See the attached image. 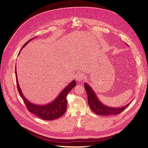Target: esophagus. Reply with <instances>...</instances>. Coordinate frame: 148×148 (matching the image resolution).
Returning <instances> with one entry per match:
<instances>
[{
    "mask_svg": "<svg viewBox=\"0 0 148 148\" xmlns=\"http://www.w3.org/2000/svg\"><path fill=\"white\" fill-rule=\"evenodd\" d=\"M84 78V75L83 73H79L77 75V79L79 81H83Z\"/></svg>",
    "mask_w": 148,
    "mask_h": 148,
    "instance_id": "1",
    "label": "esophagus"
}]
</instances>
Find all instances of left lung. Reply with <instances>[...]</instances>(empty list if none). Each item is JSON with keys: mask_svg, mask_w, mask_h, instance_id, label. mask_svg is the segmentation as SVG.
I'll return each instance as SVG.
<instances>
[{"mask_svg": "<svg viewBox=\"0 0 148 148\" xmlns=\"http://www.w3.org/2000/svg\"><path fill=\"white\" fill-rule=\"evenodd\" d=\"M84 86L88 95V102L89 106L93 112L97 115L106 116L117 115L123 111L130 104V102L126 106L121 107H117V108L108 107L103 104L99 100L95 92H94L93 89L88 83H85Z\"/></svg>", "mask_w": 148, "mask_h": 148, "instance_id": "left-lung-1", "label": "left lung"}]
</instances>
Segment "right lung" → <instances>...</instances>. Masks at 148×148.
<instances>
[{"mask_svg":"<svg viewBox=\"0 0 148 148\" xmlns=\"http://www.w3.org/2000/svg\"><path fill=\"white\" fill-rule=\"evenodd\" d=\"M32 39H33V38L31 39L27 42H26L22 48H23V47H25L26 44H28V42H29ZM19 54L20 52L18 53V55ZM15 75L18 90L20 95L22 99H23L28 111L30 112L31 113L34 114L35 115H36L37 117L44 120H54L57 118L60 117L61 116H62L65 114L67 106L66 96L69 94V92L71 90V89L75 87L76 84H77L75 80H73L70 83L67 85V86L64 88V90L61 91V92L59 94V95L57 97L56 99H54L53 101L46 105H37L33 104V103H31L28 100L26 99L25 97L24 96L23 92H21V90L18 84V82L17 79L16 67Z\"/></svg>","mask_w":148,"mask_h":148,"instance_id":"right-lung-1","label":"right lung"}]
</instances>
